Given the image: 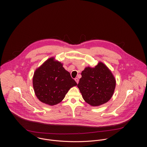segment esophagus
<instances>
[{
  "instance_id": "1",
  "label": "esophagus",
  "mask_w": 147,
  "mask_h": 147,
  "mask_svg": "<svg viewBox=\"0 0 147 147\" xmlns=\"http://www.w3.org/2000/svg\"><path fill=\"white\" fill-rule=\"evenodd\" d=\"M75 80L76 81V82H77V84H78V82H79V79H78V78H75Z\"/></svg>"
}]
</instances>
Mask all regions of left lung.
I'll return each mask as SVG.
<instances>
[{
  "label": "left lung",
  "mask_w": 147,
  "mask_h": 147,
  "mask_svg": "<svg viewBox=\"0 0 147 147\" xmlns=\"http://www.w3.org/2000/svg\"><path fill=\"white\" fill-rule=\"evenodd\" d=\"M81 76L78 87L87 103L93 107L99 106L111 99L116 81L105 64L99 62L94 67H85Z\"/></svg>",
  "instance_id": "left-lung-1"
}]
</instances>
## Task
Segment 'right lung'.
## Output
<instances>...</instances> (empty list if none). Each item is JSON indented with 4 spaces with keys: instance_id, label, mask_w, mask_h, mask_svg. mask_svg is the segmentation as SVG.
<instances>
[{
    "instance_id": "add662e5",
    "label": "right lung",
    "mask_w": 147,
    "mask_h": 147,
    "mask_svg": "<svg viewBox=\"0 0 147 147\" xmlns=\"http://www.w3.org/2000/svg\"><path fill=\"white\" fill-rule=\"evenodd\" d=\"M32 84L38 99L49 106L62 102L68 90L77 85L63 64L54 57L48 59L36 69Z\"/></svg>"
}]
</instances>
